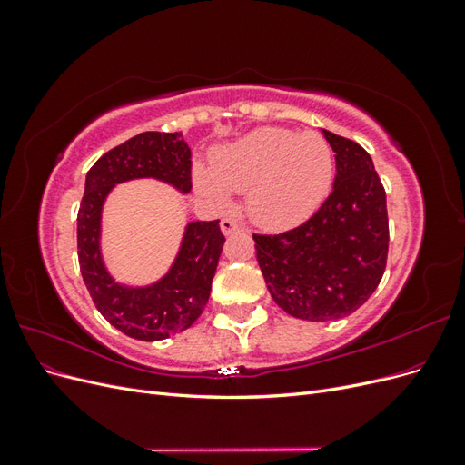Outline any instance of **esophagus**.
<instances>
[{
  "instance_id": "1",
  "label": "esophagus",
  "mask_w": 465,
  "mask_h": 465,
  "mask_svg": "<svg viewBox=\"0 0 465 465\" xmlns=\"http://www.w3.org/2000/svg\"><path fill=\"white\" fill-rule=\"evenodd\" d=\"M241 229H242V221L238 219V217H224L221 221V231H223L224 236L234 234V232L241 231Z\"/></svg>"
}]
</instances>
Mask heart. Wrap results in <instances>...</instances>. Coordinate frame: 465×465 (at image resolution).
<instances>
[{
	"mask_svg": "<svg viewBox=\"0 0 465 465\" xmlns=\"http://www.w3.org/2000/svg\"><path fill=\"white\" fill-rule=\"evenodd\" d=\"M331 178L326 139L285 128H258L211 153V171L193 168V186L207 200L227 203L231 192H246L250 217L273 231L311 217L326 200Z\"/></svg>",
	"mask_w": 465,
	"mask_h": 465,
	"instance_id": "b5f03b06",
	"label": "heart"
}]
</instances>
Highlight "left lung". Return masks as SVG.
I'll return each mask as SVG.
<instances>
[{
  "mask_svg": "<svg viewBox=\"0 0 465 465\" xmlns=\"http://www.w3.org/2000/svg\"><path fill=\"white\" fill-rule=\"evenodd\" d=\"M326 139L335 153L330 198L297 229L254 234L272 299L308 322L353 314L376 291L388 256L386 192L371 154L331 132Z\"/></svg>",
  "mask_w": 465,
  "mask_h": 465,
  "instance_id": "left-lung-1",
  "label": "left lung"
}]
</instances>
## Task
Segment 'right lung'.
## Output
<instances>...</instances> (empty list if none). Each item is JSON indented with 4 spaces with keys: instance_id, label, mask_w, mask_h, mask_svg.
Listing matches in <instances>:
<instances>
[{
    "instance_id": "1",
    "label": "right lung",
    "mask_w": 465,
    "mask_h": 465,
    "mask_svg": "<svg viewBox=\"0 0 465 465\" xmlns=\"http://www.w3.org/2000/svg\"><path fill=\"white\" fill-rule=\"evenodd\" d=\"M143 178L190 193L192 151L182 132L137 134L91 166L77 215V250L98 312L134 340L159 341L188 330L203 312L224 236L219 221H188L176 256L159 279L147 285L118 281L103 256V209L118 184Z\"/></svg>"
}]
</instances>
